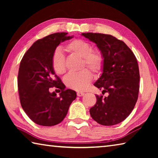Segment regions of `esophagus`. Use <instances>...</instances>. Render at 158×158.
I'll return each instance as SVG.
<instances>
[{
  "mask_svg": "<svg viewBox=\"0 0 158 158\" xmlns=\"http://www.w3.org/2000/svg\"><path fill=\"white\" fill-rule=\"evenodd\" d=\"M77 96H79V97H81V96H83L84 95V93L83 92H77Z\"/></svg>",
  "mask_w": 158,
  "mask_h": 158,
  "instance_id": "obj_1",
  "label": "esophagus"
}]
</instances>
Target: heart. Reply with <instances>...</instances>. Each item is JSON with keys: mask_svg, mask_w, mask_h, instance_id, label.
Masks as SVG:
<instances>
[{"mask_svg": "<svg viewBox=\"0 0 158 158\" xmlns=\"http://www.w3.org/2000/svg\"><path fill=\"white\" fill-rule=\"evenodd\" d=\"M65 49L73 55L82 58L81 68H88L95 74L100 73L103 68L105 57L99 49H93L92 45L81 39H75L65 45ZM53 69L57 74H63L66 72L65 59L60 50L55 51L52 58ZM93 79V74L89 69H84L79 73H70L65 78V84L69 89L76 90L86 89Z\"/></svg>", "mask_w": 158, "mask_h": 158, "instance_id": "obj_1", "label": "heart"}]
</instances>
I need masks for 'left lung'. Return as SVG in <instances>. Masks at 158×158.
Listing matches in <instances>:
<instances>
[{"mask_svg": "<svg viewBox=\"0 0 158 158\" xmlns=\"http://www.w3.org/2000/svg\"><path fill=\"white\" fill-rule=\"evenodd\" d=\"M82 35L95 42L105 57L103 73L94 85L108 96L95 95L97 102L90 109V116L102 125L120 123L130 114L138 99L140 76L137 58L124 42L111 35Z\"/></svg>", "mask_w": 158, "mask_h": 158, "instance_id": "1", "label": "left lung"}]
</instances>
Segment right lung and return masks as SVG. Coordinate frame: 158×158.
<instances>
[{
  "mask_svg": "<svg viewBox=\"0 0 158 158\" xmlns=\"http://www.w3.org/2000/svg\"><path fill=\"white\" fill-rule=\"evenodd\" d=\"M68 33H56L40 39L26 52L20 63L18 90L21 105L35 123L42 126L56 125L65 118L69 105L77 98L71 89L56 75L52 58L61 42L71 39ZM61 90L58 97L51 94L49 87Z\"/></svg>",
  "mask_w": 158,
  "mask_h": 158,
  "instance_id": "add662e5",
  "label": "right lung"
}]
</instances>
